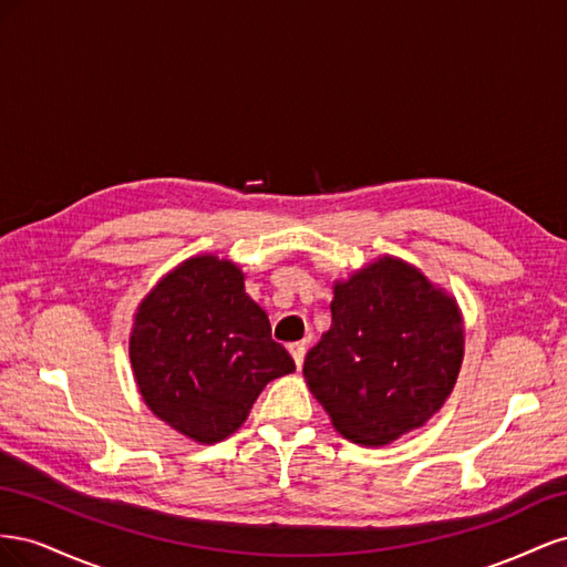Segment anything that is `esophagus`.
<instances>
[{
	"label": "esophagus",
	"instance_id": "34e87169",
	"mask_svg": "<svg viewBox=\"0 0 567 567\" xmlns=\"http://www.w3.org/2000/svg\"><path fill=\"white\" fill-rule=\"evenodd\" d=\"M288 352H290V357H293L296 367L300 369V367H302V362H305V352H307L305 342H293V346H288Z\"/></svg>",
	"mask_w": 567,
	"mask_h": 567
}]
</instances>
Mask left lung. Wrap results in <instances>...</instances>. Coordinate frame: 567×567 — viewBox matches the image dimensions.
Instances as JSON below:
<instances>
[{"label": "left lung", "mask_w": 567, "mask_h": 567, "mask_svg": "<svg viewBox=\"0 0 567 567\" xmlns=\"http://www.w3.org/2000/svg\"><path fill=\"white\" fill-rule=\"evenodd\" d=\"M331 317L302 373L342 437L383 447L437 414L466 342L450 290L383 255L333 281Z\"/></svg>", "instance_id": "8db88e82"}]
</instances>
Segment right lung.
Here are the masks:
<instances>
[{
	"mask_svg": "<svg viewBox=\"0 0 567 567\" xmlns=\"http://www.w3.org/2000/svg\"><path fill=\"white\" fill-rule=\"evenodd\" d=\"M244 281L236 262L196 255L167 271L134 312L130 362L142 400L200 444L236 433L265 385L296 371Z\"/></svg>",
	"mask_w": 567,
	"mask_h": 567,
	"instance_id": "right-lung-1",
	"label": "right lung"
}]
</instances>
